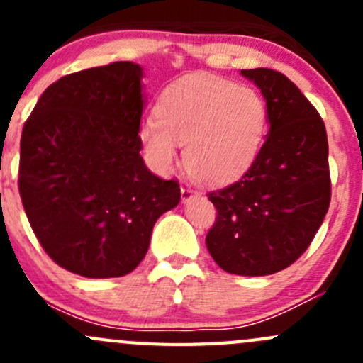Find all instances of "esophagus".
I'll list each match as a JSON object with an SVG mask.
<instances>
[{
	"label": "esophagus",
	"instance_id": "34e87169",
	"mask_svg": "<svg viewBox=\"0 0 363 363\" xmlns=\"http://www.w3.org/2000/svg\"><path fill=\"white\" fill-rule=\"evenodd\" d=\"M181 193H182V202H184V203H186V202H189V200H191L193 196L199 195V193H196L195 189H193L191 186H188V184L182 186V188H181Z\"/></svg>",
	"mask_w": 363,
	"mask_h": 363
}]
</instances>
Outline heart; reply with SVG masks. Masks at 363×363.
I'll list each match as a JSON object with an SVG mask.
<instances>
[{"mask_svg": "<svg viewBox=\"0 0 363 363\" xmlns=\"http://www.w3.org/2000/svg\"><path fill=\"white\" fill-rule=\"evenodd\" d=\"M267 123V104L256 89L214 75H188L163 91L156 119L140 124L138 138L161 172L177 161V144H186L189 174L203 184L223 186L255 163Z\"/></svg>", "mask_w": 363, "mask_h": 363, "instance_id": "obj_1", "label": "heart"}]
</instances>
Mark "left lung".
<instances>
[{"label": "left lung", "mask_w": 363, "mask_h": 363, "mask_svg": "<svg viewBox=\"0 0 363 363\" xmlns=\"http://www.w3.org/2000/svg\"><path fill=\"white\" fill-rule=\"evenodd\" d=\"M240 73L262 91L270 128L242 179L208 193L218 218L205 242L226 272L269 276L300 258L328 211L327 130L286 75L269 68Z\"/></svg>", "instance_id": "1"}]
</instances>
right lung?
Masks as SVG:
<instances>
[{
    "label": "right lung",
    "mask_w": 363,
    "mask_h": 363,
    "mask_svg": "<svg viewBox=\"0 0 363 363\" xmlns=\"http://www.w3.org/2000/svg\"><path fill=\"white\" fill-rule=\"evenodd\" d=\"M131 61L82 69L50 84L21 137L19 193L36 239L82 277L137 269L152 226L181 188L145 167L138 138L145 96Z\"/></svg>",
    "instance_id": "1"
}]
</instances>
